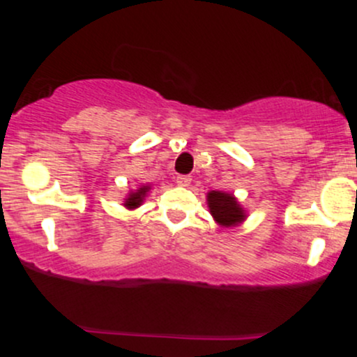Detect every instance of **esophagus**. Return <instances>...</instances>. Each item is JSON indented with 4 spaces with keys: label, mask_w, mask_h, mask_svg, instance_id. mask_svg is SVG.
Wrapping results in <instances>:
<instances>
[{
    "label": "esophagus",
    "mask_w": 357,
    "mask_h": 357,
    "mask_svg": "<svg viewBox=\"0 0 357 357\" xmlns=\"http://www.w3.org/2000/svg\"><path fill=\"white\" fill-rule=\"evenodd\" d=\"M176 183H178L179 186H183V188L190 186V183H191V176H186V174L178 176V178H176Z\"/></svg>",
    "instance_id": "34e87169"
}]
</instances>
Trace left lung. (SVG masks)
I'll use <instances>...</instances> for the list:
<instances>
[{"label":"left lung","mask_w":357,"mask_h":357,"mask_svg":"<svg viewBox=\"0 0 357 357\" xmlns=\"http://www.w3.org/2000/svg\"><path fill=\"white\" fill-rule=\"evenodd\" d=\"M206 202L213 220L220 227H236L247 218V211L241 208L238 199L230 192L210 191L206 196Z\"/></svg>","instance_id":"obj_1"}]
</instances>
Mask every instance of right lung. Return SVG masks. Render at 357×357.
Returning a JSON list of instances; mask_svg holds the SVG:
<instances>
[{"mask_svg": "<svg viewBox=\"0 0 357 357\" xmlns=\"http://www.w3.org/2000/svg\"><path fill=\"white\" fill-rule=\"evenodd\" d=\"M151 190V186H147V184H144V186H141L139 190L136 191H130L129 196L126 198L124 202V206L129 208V210H134V208H139L142 204V202H144L147 191Z\"/></svg>", "mask_w": 357, "mask_h": 357, "instance_id": "1", "label": "right lung"}]
</instances>
